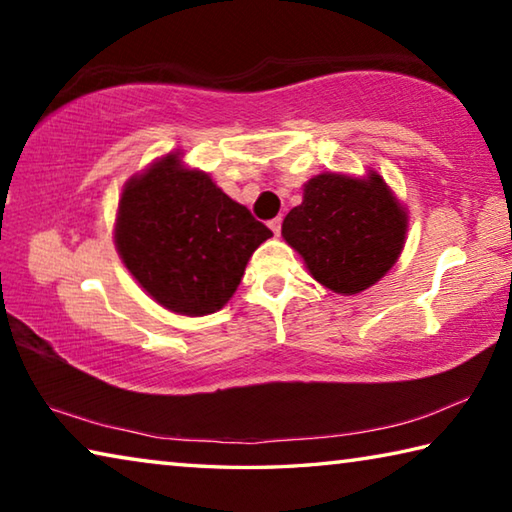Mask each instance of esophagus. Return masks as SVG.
Masks as SVG:
<instances>
[{
	"label": "esophagus",
	"instance_id": "1",
	"mask_svg": "<svg viewBox=\"0 0 512 512\" xmlns=\"http://www.w3.org/2000/svg\"><path fill=\"white\" fill-rule=\"evenodd\" d=\"M268 228L273 230L275 237H280V232H282V219H280V216H277V219H273V221H268Z\"/></svg>",
	"mask_w": 512,
	"mask_h": 512
}]
</instances>
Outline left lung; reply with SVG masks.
Segmentation results:
<instances>
[{
    "label": "left lung",
    "mask_w": 512,
    "mask_h": 512,
    "mask_svg": "<svg viewBox=\"0 0 512 512\" xmlns=\"http://www.w3.org/2000/svg\"><path fill=\"white\" fill-rule=\"evenodd\" d=\"M406 210L377 171L366 178L320 173L284 216L282 237L323 287L354 296L379 282L400 257Z\"/></svg>",
    "instance_id": "8db88e82"
}]
</instances>
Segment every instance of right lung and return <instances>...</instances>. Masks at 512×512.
I'll return each instance as SVG.
<instances>
[{
	"label": "right lung",
	"mask_w": 512,
	"mask_h": 512,
	"mask_svg": "<svg viewBox=\"0 0 512 512\" xmlns=\"http://www.w3.org/2000/svg\"><path fill=\"white\" fill-rule=\"evenodd\" d=\"M273 232L178 153L128 180L115 246L140 287L183 316L219 311L237 291L250 255Z\"/></svg>",
	"instance_id": "obj_1"
}]
</instances>
